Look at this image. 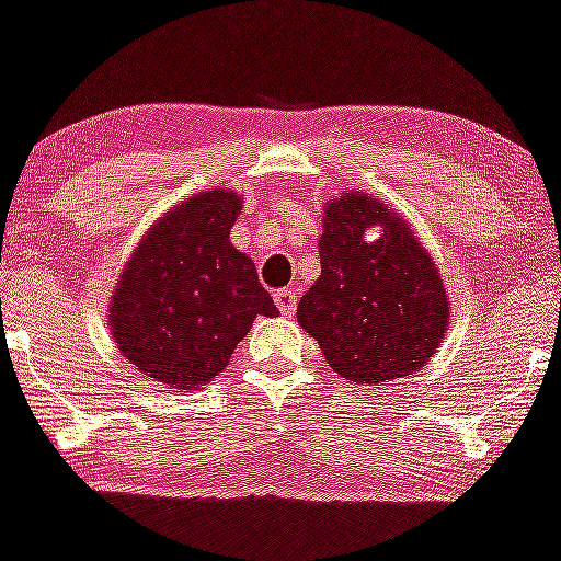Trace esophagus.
Segmentation results:
<instances>
[{
  "mask_svg": "<svg viewBox=\"0 0 561 561\" xmlns=\"http://www.w3.org/2000/svg\"><path fill=\"white\" fill-rule=\"evenodd\" d=\"M274 298H276V308H279L285 316H289L295 310V302H298V293H295L293 287H287V289H279Z\"/></svg>",
  "mask_w": 561,
  "mask_h": 561,
  "instance_id": "34e87169",
  "label": "esophagus"
}]
</instances>
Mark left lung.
<instances>
[{"label":"left lung","mask_w":561,"mask_h":561,"mask_svg":"<svg viewBox=\"0 0 561 561\" xmlns=\"http://www.w3.org/2000/svg\"><path fill=\"white\" fill-rule=\"evenodd\" d=\"M380 238L367 240V229ZM321 276L298 323L342 379L381 387L421 370L449 329V298L415 229L379 195L345 191L323 206Z\"/></svg>","instance_id":"8db88e82"}]
</instances>
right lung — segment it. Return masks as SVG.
<instances>
[{
	"label": "right lung",
	"mask_w": 561,
	"mask_h": 561,
	"mask_svg": "<svg viewBox=\"0 0 561 561\" xmlns=\"http://www.w3.org/2000/svg\"><path fill=\"white\" fill-rule=\"evenodd\" d=\"M242 211L234 191L191 195L148 227L110 300L125 360L167 389H204L227 368L255 316L274 319L251 255L229 240Z\"/></svg>",
	"instance_id": "obj_1"
}]
</instances>
